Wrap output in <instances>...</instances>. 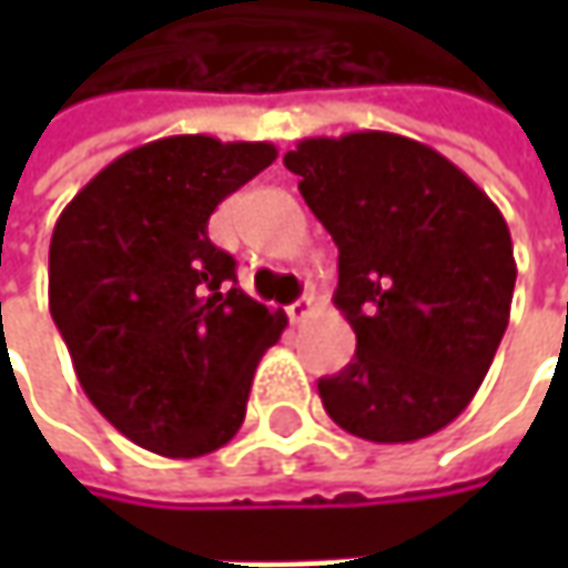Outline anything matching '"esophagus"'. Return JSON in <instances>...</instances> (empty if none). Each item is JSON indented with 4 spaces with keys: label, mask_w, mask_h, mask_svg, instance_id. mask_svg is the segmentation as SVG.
Instances as JSON below:
<instances>
[{
    "label": "esophagus",
    "mask_w": 568,
    "mask_h": 568,
    "mask_svg": "<svg viewBox=\"0 0 568 568\" xmlns=\"http://www.w3.org/2000/svg\"><path fill=\"white\" fill-rule=\"evenodd\" d=\"M310 313H313V300H310V296H300V300H294V303L287 306V318H291L294 325L306 322Z\"/></svg>",
    "instance_id": "esophagus-1"
}]
</instances>
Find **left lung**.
I'll return each instance as SVG.
<instances>
[{"instance_id": "8db88e82", "label": "left lung", "mask_w": 568, "mask_h": 568, "mask_svg": "<svg viewBox=\"0 0 568 568\" xmlns=\"http://www.w3.org/2000/svg\"><path fill=\"white\" fill-rule=\"evenodd\" d=\"M338 246L335 306L357 335L318 379L328 417L369 443H414L474 398L509 325L515 255L484 189L392 132L303 139L284 154Z\"/></svg>"}]
</instances>
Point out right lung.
<instances>
[{
    "mask_svg": "<svg viewBox=\"0 0 568 568\" xmlns=\"http://www.w3.org/2000/svg\"><path fill=\"white\" fill-rule=\"evenodd\" d=\"M274 158L268 142L158 139L103 166L55 221L50 313L84 395L135 446L199 458L243 426L287 316L236 287L207 217Z\"/></svg>",
    "mask_w": 568,
    "mask_h": 568,
    "instance_id": "1",
    "label": "right lung"
}]
</instances>
